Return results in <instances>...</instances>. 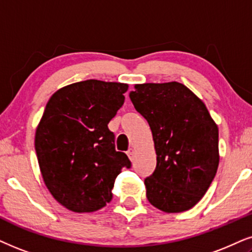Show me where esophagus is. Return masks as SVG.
<instances>
[{"instance_id":"1","label":"esophagus","mask_w":252,"mask_h":252,"mask_svg":"<svg viewBox=\"0 0 252 252\" xmlns=\"http://www.w3.org/2000/svg\"><path fill=\"white\" fill-rule=\"evenodd\" d=\"M126 155H128V157L132 160L133 156H135V149H133V148H130V149L128 150V151H126Z\"/></svg>"}]
</instances>
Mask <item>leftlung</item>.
I'll list each match as a JSON object with an SVG mask.
<instances>
[{
  "instance_id": "obj_1",
  "label": "left lung",
  "mask_w": 252,
  "mask_h": 252,
  "mask_svg": "<svg viewBox=\"0 0 252 252\" xmlns=\"http://www.w3.org/2000/svg\"><path fill=\"white\" fill-rule=\"evenodd\" d=\"M130 100L148 121L157 165L145 178L146 197L165 213L189 211L219 166V129L205 103L179 82L136 85Z\"/></svg>"
}]
</instances>
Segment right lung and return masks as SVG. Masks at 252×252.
<instances>
[{
	"mask_svg": "<svg viewBox=\"0 0 252 252\" xmlns=\"http://www.w3.org/2000/svg\"><path fill=\"white\" fill-rule=\"evenodd\" d=\"M128 85L86 80L51 96L34 137L38 164L53 197L72 212L89 213L113 199L123 167H131L115 150L108 123L124 103Z\"/></svg>",
	"mask_w": 252,
	"mask_h": 252,
	"instance_id": "add662e5",
	"label": "right lung"
}]
</instances>
